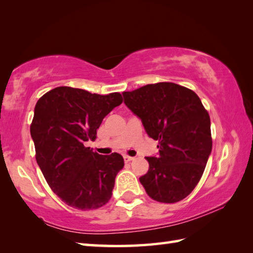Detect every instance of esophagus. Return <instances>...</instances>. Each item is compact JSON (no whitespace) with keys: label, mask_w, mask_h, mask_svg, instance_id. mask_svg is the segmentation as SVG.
Returning a JSON list of instances; mask_svg holds the SVG:
<instances>
[{"label":"esophagus","mask_w":253,"mask_h":253,"mask_svg":"<svg viewBox=\"0 0 253 253\" xmlns=\"http://www.w3.org/2000/svg\"><path fill=\"white\" fill-rule=\"evenodd\" d=\"M132 160H133V158L128 157V155H124V162H125V163L130 162V161H132Z\"/></svg>","instance_id":"esophagus-1"}]
</instances>
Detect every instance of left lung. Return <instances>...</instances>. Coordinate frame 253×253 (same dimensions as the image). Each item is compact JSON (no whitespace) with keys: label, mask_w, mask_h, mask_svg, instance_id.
<instances>
[{"label":"left lung","mask_w":253,"mask_h":253,"mask_svg":"<svg viewBox=\"0 0 253 253\" xmlns=\"http://www.w3.org/2000/svg\"><path fill=\"white\" fill-rule=\"evenodd\" d=\"M124 103L159 141L158 157H147L141 185L153 200L175 203L195 189L212 151L211 121L192 90L173 83L123 92Z\"/></svg>","instance_id":"1"}]
</instances>
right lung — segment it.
I'll use <instances>...</instances> for the list:
<instances>
[{
	"mask_svg": "<svg viewBox=\"0 0 253 253\" xmlns=\"http://www.w3.org/2000/svg\"><path fill=\"white\" fill-rule=\"evenodd\" d=\"M122 102L118 92L101 95L71 87L52 89L38 100L30 126L36 160L67 206L85 211L111 199L124 159L93 152L84 142L95 140L103 118Z\"/></svg>",
	"mask_w": 253,
	"mask_h": 253,
	"instance_id": "add662e5",
	"label": "right lung"
}]
</instances>
